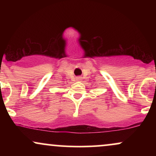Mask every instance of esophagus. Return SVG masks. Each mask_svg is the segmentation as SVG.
Returning <instances> with one entry per match:
<instances>
[{
    "mask_svg": "<svg viewBox=\"0 0 156 156\" xmlns=\"http://www.w3.org/2000/svg\"><path fill=\"white\" fill-rule=\"evenodd\" d=\"M76 80H80V77H78V78H76Z\"/></svg>",
    "mask_w": 156,
    "mask_h": 156,
    "instance_id": "esophagus-1",
    "label": "esophagus"
}]
</instances>
